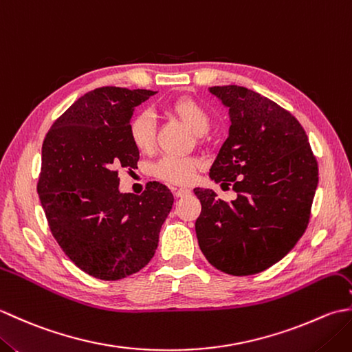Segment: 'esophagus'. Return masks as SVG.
Here are the masks:
<instances>
[{"mask_svg":"<svg viewBox=\"0 0 352 352\" xmlns=\"http://www.w3.org/2000/svg\"><path fill=\"white\" fill-rule=\"evenodd\" d=\"M190 193H192V190H190V189H188V188L174 189V195H175L177 198H184V197H189Z\"/></svg>","mask_w":352,"mask_h":352,"instance_id":"esophagus-1","label":"esophagus"}]
</instances>
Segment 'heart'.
Listing matches in <instances>:
<instances>
[{"mask_svg": "<svg viewBox=\"0 0 352 352\" xmlns=\"http://www.w3.org/2000/svg\"><path fill=\"white\" fill-rule=\"evenodd\" d=\"M166 110L177 116L197 134L210 129V115L198 101L189 96H180L168 102ZM129 138L140 153H149L155 144V119L149 111H140L130 119ZM201 162L195 157L164 155L153 164V175L172 184H188L193 180Z\"/></svg>", "mask_w": 352, "mask_h": 352, "instance_id": "b5f03b06", "label": "heart"}]
</instances>
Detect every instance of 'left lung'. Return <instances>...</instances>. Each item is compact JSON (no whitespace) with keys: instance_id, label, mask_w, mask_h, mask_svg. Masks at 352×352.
I'll return each instance as SVG.
<instances>
[{"instance_id":"left-lung-1","label":"left lung","mask_w":352,"mask_h":352,"mask_svg":"<svg viewBox=\"0 0 352 352\" xmlns=\"http://www.w3.org/2000/svg\"><path fill=\"white\" fill-rule=\"evenodd\" d=\"M230 111V134L210 168L223 189L237 198L222 201L210 189H193L201 201L195 222L199 248L219 271L258 274L294 248L309 226L318 188V162L298 119L242 86H214Z\"/></svg>"}]
</instances>
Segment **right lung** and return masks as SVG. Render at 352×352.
Wrapping results in <instances>:
<instances>
[{
	"label": "right lung",
	"instance_id": "1",
	"mask_svg": "<svg viewBox=\"0 0 352 352\" xmlns=\"http://www.w3.org/2000/svg\"><path fill=\"white\" fill-rule=\"evenodd\" d=\"M154 94L95 89L58 116L43 139L37 193L51 234L95 278L121 280L148 265L174 204L172 192L157 182L140 195L118 189L119 169L139 162L129 138L133 110Z\"/></svg>",
	"mask_w": 352,
	"mask_h": 352
}]
</instances>
